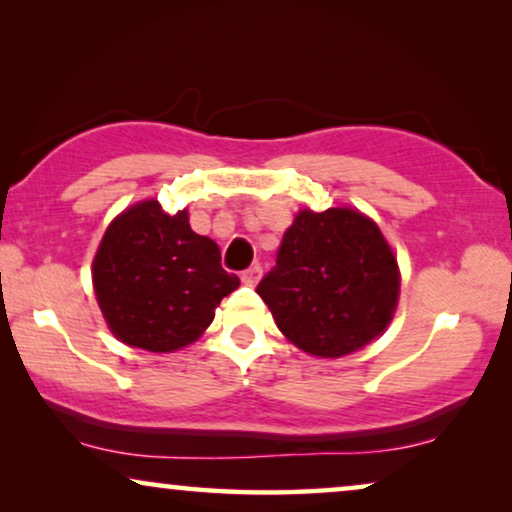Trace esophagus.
Masks as SVG:
<instances>
[{
    "label": "esophagus",
    "mask_w": 512,
    "mask_h": 512,
    "mask_svg": "<svg viewBox=\"0 0 512 512\" xmlns=\"http://www.w3.org/2000/svg\"><path fill=\"white\" fill-rule=\"evenodd\" d=\"M261 275H263L261 265H251V268H247V270L242 272V282L247 284V286H256L258 279H261Z\"/></svg>",
    "instance_id": "34e87169"
}]
</instances>
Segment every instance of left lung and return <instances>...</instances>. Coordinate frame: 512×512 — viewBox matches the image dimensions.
Segmentation results:
<instances>
[{
  "mask_svg": "<svg viewBox=\"0 0 512 512\" xmlns=\"http://www.w3.org/2000/svg\"><path fill=\"white\" fill-rule=\"evenodd\" d=\"M398 286L396 258L380 228L361 212L331 207L296 216L256 293L293 345L338 359L387 328Z\"/></svg>",
  "mask_w": 512,
  "mask_h": 512,
  "instance_id": "8db88e82",
  "label": "left lung"
}]
</instances>
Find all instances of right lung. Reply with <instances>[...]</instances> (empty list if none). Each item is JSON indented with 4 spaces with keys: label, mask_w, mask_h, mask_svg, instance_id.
I'll return each instance as SVG.
<instances>
[{
    "label": "right lung",
    "mask_w": 512,
    "mask_h": 512,
    "mask_svg": "<svg viewBox=\"0 0 512 512\" xmlns=\"http://www.w3.org/2000/svg\"><path fill=\"white\" fill-rule=\"evenodd\" d=\"M93 282L111 333L146 352L191 345L240 286L221 268L216 242L193 233L186 209L170 216L158 200L125 209L107 228Z\"/></svg>",
    "instance_id": "add662e5"
}]
</instances>
